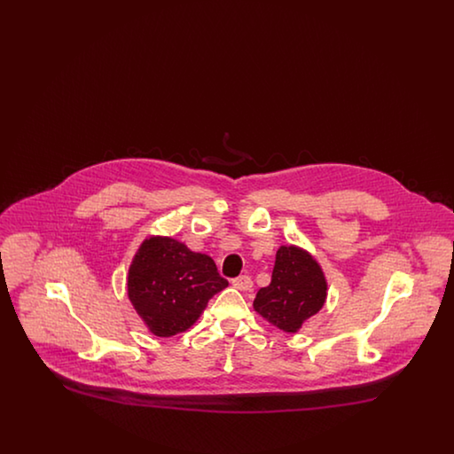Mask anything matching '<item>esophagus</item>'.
Returning <instances> with one entry per match:
<instances>
[{"mask_svg": "<svg viewBox=\"0 0 454 454\" xmlns=\"http://www.w3.org/2000/svg\"><path fill=\"white\" fill-rule=\"evenodd\" d=\"M231 284L239 289V291H248V289H252L254 287V282L252 279L248 278V276H239V278H235Z\"/></svg>", "mask_w": 454, "mask_h": 454, "instance_id": "1", "label": "esophagus"}]
</instances>
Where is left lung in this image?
Here are the masks:
<instances>
[{
	"instance_id": "8db88e82",
	"label": "left lung",
	"mask_w": 454,
	"mask_h": 454,
	"mask_svg": "<svg viewBox=\"0 0 454 454\" xmlns=\"http://www.w3.org/2000/svg\"><path fill=\"white\" fill-rule=\"evenodd\" d=\"M326 300V281L318 262L300 247H281L276 254L272 279L262 287L254 308L267 322L294 333Z\"/></svg>"
}]
</instances>
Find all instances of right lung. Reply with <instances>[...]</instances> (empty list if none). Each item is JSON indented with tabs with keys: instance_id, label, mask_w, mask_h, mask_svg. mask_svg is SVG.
I'll list each match as a JSON object with an SVG mask.
<instances>
[{
	"instance_id": "obj_1",
	"label": "right lung",
	"mask_w": 454,
	"mask_h": 454,
	"mask_svg": "<svg viewBox=\"0 0 454 454\" xmlns=\"http://www.w3.org/2000/svg\"><path fill=\"white\" fill-rule=\"evenodd\" d=\"M228 286L215 260L168 237L143 241L128 278L130 302L156 337L185 332Z\"/></svg>"
}]
</instances>
